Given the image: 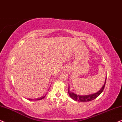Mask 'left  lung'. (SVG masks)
Here are the masks:
<instances>
[{"instance_id":"obj_1","label":"left lung","mask_w":122,"mask_h":122,"mask_svg":"<svg viewBox=\"0 0 122 122\" xmlns=\"http://www.w3.org/2000/svg\"><path fill=\"white\" fill-rule=\"evenodd\" d=\"M106 79H107V78H106L105 82H104V85L102 87V88H101L99 91H98L95 93L91 94V95H85V96L77 95H76V94L72 92L71 91H70V87H68V93L69 94L70 97H71L72 99H73V100L76 101H78V102H88V101H91L92 100H93V99H95V98H96L97 97H98V96L100 95V94L102 93L103 91L104 90V87H105Z\"/></svg>"}]
</instances>
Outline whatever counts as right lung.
<instances>
[{
    "label": "right lung",
    "instance_id": "obj_1",
    "mask_svg": "<svg viewBox=\"0 0 122 122\" xmlns=\"http://www.w3.org/2000/svg\"><path fill=\"white\" fill-rule=\"evenodd\" d=\"M46 96V95H45V96H42V97H40V98H36V99H28L29 100H30V101H32V100H35V101H37V100H40V99H43L44 98H45V96Z\"/></svg>",
    "mask_w": 122,
    "mask_h": 122
}]
</instances>
